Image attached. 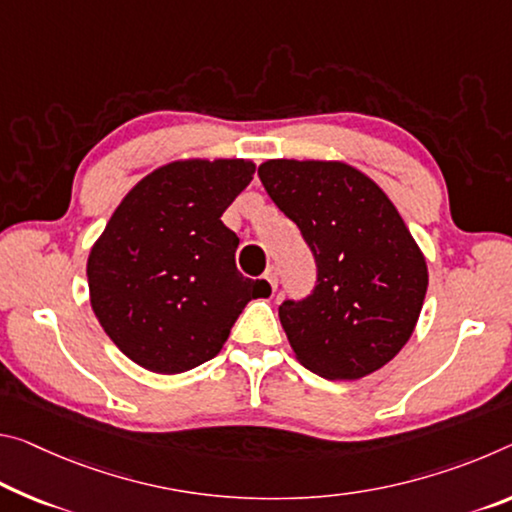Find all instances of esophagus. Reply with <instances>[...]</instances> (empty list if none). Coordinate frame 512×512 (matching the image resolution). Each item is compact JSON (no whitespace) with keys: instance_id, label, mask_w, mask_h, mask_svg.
Wrapping results in <instances>:
<instances>
[{"instance_id":"obj_1","label":"esophagus","mask_w":512,"mask_h":512,"mask_svg":"<svg viewBox=\"0 0 512 512\" xmlns=\"http://www.w3.org/2000/svg\"><path fill=\"white\" fill-rule=\"evenodd\" d=\"M264 280H266V285H269V289L275 291V287H278V269H275V266H269L264 273Z\"/></svg>"}]
</instances>
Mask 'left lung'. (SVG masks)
<instances>
[{"instance_id": "left-lung-1", "label": "left lung", "mask_w": 512, "mask_h": 512, "mask_svg": "<svg viewBox=\"0 0 512 512\" xmlns=\"http://www.w3.org/2000/svg\"><path fill=\"white\" fill-rule=\"evenodd\" d=\"M257 175L316 262L312 294L280 305L296 358L328 380L369 376L417 326L428 287L419 246L383 189L353 166L271 159Z\"/></svg>"}]
</instances>
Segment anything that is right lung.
<instances>
[{"label": "right lung", "instance_id": "obj_1", "mask_svg": "<svg viewBox=\"0 0 512 512\" xmlns=\"http://www.w3.org/2000/svg\"><path fill=\"white\" fill-rule=\"evenodd\" d=\"M255 175L246 159H189L154 170L120 202L88 255L91 305L129 360L182 373L221 353L266 280L243 278L239 237L221 216Z\"/></svg>", "mask_w": 512, "mask_h": 512}]
</instances>
